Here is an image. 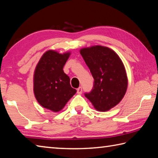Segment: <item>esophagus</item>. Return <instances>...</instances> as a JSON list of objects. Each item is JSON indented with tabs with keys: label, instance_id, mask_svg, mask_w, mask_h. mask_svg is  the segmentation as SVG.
I'll list each match as a JSON object with an SVG mask.
<instances>
[{
	"label": "esophagus",
	"instance_id": "esophagus-1",
	"mask_svg": "<svg viewBox=\"0 0 158 158\" xmlns=\"http://www.w3.org/2000/svg\"><path fill=\"white\" fill-rule=\"evenodd\" d=\"M77 93L78 94H81L82 93V88L81 87H79L78 88H77Z\"/></svg>",
	"mask_w": 158,
	"mask_h": 158
}]
</instances>
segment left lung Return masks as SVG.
Masks as SVG:
<instances>
[{
  "label": "left lung",
  "mask_w": 158,
  "mask_h": 158,
  "mask_svg": "<svg viewBox=\"0 0 158 158\" xmlns=\"http://www.w3.org/2000/svg\"><path fill=\"white\" fill-rule=\"evenodd\" d=\"M94 78L93 88L85 97L97 110L106 111L118 104L128 85L124 65L118 55L107 47L96 45L80 50Z\"/></svg>",
  "instance_id": "1"
}]
</instances>
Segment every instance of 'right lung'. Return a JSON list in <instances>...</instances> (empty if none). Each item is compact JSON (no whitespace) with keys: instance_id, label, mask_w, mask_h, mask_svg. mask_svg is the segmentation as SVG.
<instances>
[{"instance_id":"right-lung-1","label":"right lung","mask_w":158,"mask_h":158,"mask_svg":"<svg viewBox=\"0 0 158 158\" xmlns=\"http://www.w3.org/2000/svg\"><path fill=\"white\" fill-rule=\"evenodd\" d=\"M70 54L47 51L34 71V93L36 99L43 107L54 112L61 110L77 92L71 87L70 77L63 70Z\"/></svg>"}]
</instances>
